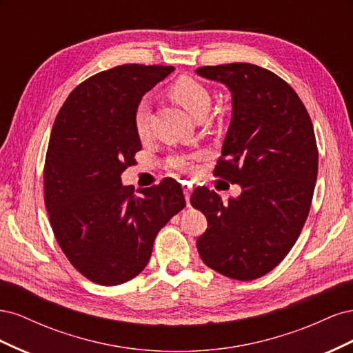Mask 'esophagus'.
Wrapping results in <instances>:
<instances>
[{"mask_svg":"<svg viewBox=\"0 0 353 353\" xmlns=\"http://www.w3.org/2000/svg\"><path fill=\"white\" fill-rule=\"evenodd\" d=\"M183 190H184V196H185L187 206L190 208V196H191V191H193V187H191L190 184H185V185L183 187Z\"/></svg>","mask_w":353,"mask_h":353,"instance_id":"1","label":"esophagus"}]
</instances>
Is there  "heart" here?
Segmentation results:
<instances>
[{
    "label": "heart",
    "mask_w": 353,
    "mask_h": 353,
    "mask_svg": "<svg viewBox=\"0 0 353 353\" xmlns=\"http://www.w3.org/2000/svg\"><path fill=\"white\" fill-rule=\"evenodd\" d=\"M169 94L178 104L193 116L200 117L206 113L210 104L209 90L191 77H179L169 87ZM148 122H150V108L145 99L140 100L134 110V128L138 137L145 138L148 135ZM199 156H176L170 160V166L179 172L191 174L196 169V159Z\"/></svg>",
    "instance_id": "obj_1"
}]
</instances>
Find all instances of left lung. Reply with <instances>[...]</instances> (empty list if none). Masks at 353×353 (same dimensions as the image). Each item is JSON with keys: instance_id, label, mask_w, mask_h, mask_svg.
<instances>
[{"instance_id": "8db88e82", "label": "left lung", "mask_w": 353, "mask_h": 353, "mask_svg": "<svg viewBox=\"0 0 353 353\" xmlns=\"http://www.w3.org/2000/svg\"><path fill=\"white\" fill-rule=\"evenodd\" d=\"M196 72L232 94L213 175L241 185L228 203L206 187L193 191L191 206L208 219L197 250L228 279L256 280L285 258L306 222L318 174L314 125L296 91L268 69L230 63Z\"/></svg>"}]
</instances>
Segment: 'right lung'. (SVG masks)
Segmentation results:
<instances>
[{"label":"right lung","mask_w":353,"mask_h":353,"mask_svg":"<svg viewBox=\"0 0 353 353\" xmlns=\"http://www.w3.org/2000/svg\"><path fill=\"white\" fill-rule=\"evenodd\" d=\"M172 66H116L74 88L56 117L44 165L52 232L73 268L100 285L132 280L150 261L157 232L185 208L172 178L135 191L121 174L141 141L134 110Z\"/></svg>","instance_id":"obj_1"}]
</instances>
